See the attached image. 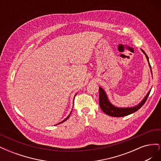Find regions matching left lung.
I'll list each match as a JSON object with an SVG mask.
<instances>
[{
	"label": "left lung",
	"mask_w": 161,
	"mask_h": 161,
	"mask_svg": "<svg viewBox=\"0 0 161 161\" xmlns=\"http://www.w3.org/2000/svg\"><path fill=\"white\" fill-rule=\"evenodd\" d=\"M142 50V52L144 53V54L146 56V58H147L148 63V66L150 69V72L151 74L153 75L152 72V69H151V66L149 62V59L147 55V53H145V52L140 49ZM151 89L148 92V93L146 95V96L144 97L143 99L141 101L140 103L133 107H128V108H119V107H117L115 106L114 105L112 104L109 98L108 97V95H107L106 92L105 90L102 88V87L99 86V106L101 109H102L105 114L109 115V116H113V117H124L130 114H131L134 113V112L137 111L141 107H142L144 103L146 101H147L148 97L150 94Z\"/></svg>",
	"instance_id": "8db88e82"
}]
</instances>
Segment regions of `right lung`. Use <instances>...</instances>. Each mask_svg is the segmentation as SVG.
I'll return each instance as SVG.
<instances>
[{
  "label": "right lung",
  "mask_w": 161,
  "mask_h": 161,
  "mask_svg": "<svg viewBox=\"0 0 161 161\" xmlns=\"http://www.w3.org/2000/svg\"><path fill=\"white\" fill-rule=\"evenodd\" d=\"M76 94H77V92H76V94H75V96H76ZM71 113H72V111H71V112H70V114H69V115H68V116H67V117H66V118H65V119H64V120H63V121H61V122H60V123H58V124H56V125H58V124H61V123H63V122H64V121H66V120H67V119H69V117H70V114H71Z\"/></svg>",
  "instance_id": "right-lung-1"
}]
</instances>
